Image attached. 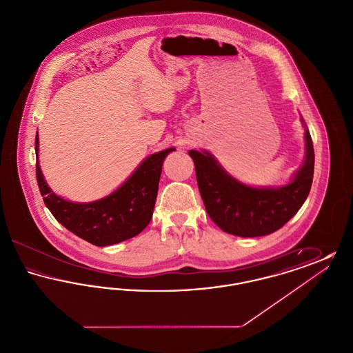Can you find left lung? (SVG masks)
Segmentation results:
<instances>
[{
    "label": "left lung",
    "instance_id": "8db88e82",
    "mask_svg": "<svg viewBox=\"0 0 353 353\" xmlns=\"http://www.w3.org/2000/svg\"><path fill=\"white\" fill-rule=\"evenodd\" d=\"M304 161L288 184L250 186L229 174L208 151H189L209 217L221 230L238 236H262L281 229L302 208L310 193L315 153L304 120Z\"/></svg>",
    "mask_w": 353,
    "mask_h": 353
}]
</instances>
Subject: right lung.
Wrapping results in <instances>:
<instances>
[{
  "instance_id": "obj_1",
  "label": "right lung",
  "mask_w": 353,
  "mask_h": 353,
  "mask_svg": "<svg viewBox=\"0 0 353 353\" xmlns=\"http://www.w3.org/2000/svg\"><path fill=\"white\" fill-rule=\"evenodd\" d=\"M173 151L174 148H167L150 154L108 196L97 201L72 202L55 194L46 183L38 161L37 132V181L45 205L61 225L95 246H110L130 239L147 228L153 214L163 163Z\"/></svg>"
}]
</instances>
